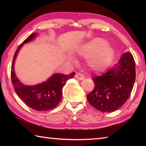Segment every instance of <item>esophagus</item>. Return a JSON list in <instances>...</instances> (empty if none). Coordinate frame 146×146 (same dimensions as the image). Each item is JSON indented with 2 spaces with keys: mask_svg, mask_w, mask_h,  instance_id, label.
Here are the masks:
<instances>
[{
  "mask_svg": "<svg viewBox=\"0 0 146 146\" xmlns=\"http://www.w3.org/2000/svg\"><path fill=\"white\" fill-rule=\"evenodd\" d=\"M75 76L76 79H78V80H82L84 78V75L82 73H76L75 74Z\"/></svg>",
  "mask_w": 146,
  "mask_h": 146,
  "instance_id": "34e87169",
  "label": "esophagus"
}]
</instances>
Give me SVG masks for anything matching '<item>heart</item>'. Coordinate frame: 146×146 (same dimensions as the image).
I'll return each instance as SVG.
<instances>
[{
	"label": "heart",
	"mask_w": 146,
	"mask_h": 146,
	"mask_svg": "<svg viewBox=\"0 0 146 146\" xmlns=\"http://www.w3.org/2000/svg\"><path fill=\"white\" fill-rule=\"evenodd\" d=\"M79 53L83 57L88 59L91 69L97 71L106 70L114 58L115 51L108 42L102 38H96L81 48Z\"/></svg>",
	"instance_id": "1"
}]
</instances>
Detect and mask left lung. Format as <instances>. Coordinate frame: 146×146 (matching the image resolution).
<instances>
[{
	"mask_svg": "<svg viewBox=\"0 0 146 146\" xmlns=\"http://www.w3.org/2000/svg\"><path fill=\"white\" fill-rule=\"evenodd\" d=\"M135 62L130 52L107 72L92 78L95 87L87 95L89 103L102 112H113L126 102L135 81Z\"/></svg>",
	"mask_w": 146,
	"mask_h": 146,
	"instance_id": "1",
	"label": "left lung"
}]
</instances>
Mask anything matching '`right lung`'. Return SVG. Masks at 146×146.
Segmentation results:
<instances>
[{
    "label": "right lung",
    "mask_w": 146,
    "mask_h": 146,
    "mask_svg": "<svg viewBox=\"0 0 146 146\" xmlns=\"http://www.w3.org/2000/svg\"><path fill=\"white\" fill-rule=\"evenodd\" d=\"M36 35L35 33L30 35L17 48L12 62L11 78L14 90L19 97L28 107L34 110L42 111L51 110L58 104L62 97L63 87L68 80L73 77L75 73L72 72L69 75L55 74L46 82L33 86L24 85L20 82L15 74L13 67L15 59L22 46L24 43L33 40Z\"/></svg>",
    "instance_id": "obj_1"
}]
</instances>
